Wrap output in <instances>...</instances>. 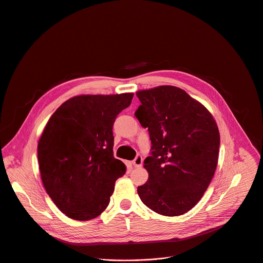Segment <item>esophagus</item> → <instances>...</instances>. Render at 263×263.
Wrapping results in <instances>:
<instances>
[{
	"label": "esophagus",
	"mask_w": 263,
	"mask_h": 263,
	"mask_svg": "<svg viewBox=\"0 0 263 263\" xmlns=\"http://www.w3.org/2000/svg\"><path fill=\"white\" fill-rule=\"evenodd\" d=\"M143 164V157L141 154H137V156L135 157V160L133 161V165L138 168V167H141Z\"/></svg>",
	"instance_id": "obj_1"
}]
</instances>
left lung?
Wrapping results in <instances>:
<instances>
[{"instance_id": "left-lung-1", "label": "left lung", "mask_w": 263, "mask_h": 263, "mask_svg": "<svg viewBox=\"0 0 263 263\" xmlns=\"http://www.w3.org/2000/svg\"><path fill=\"white\" fill-rule=\"evenodd\" d=\"M137 96L141 104L135 116L151 140L144 161L149 177L138 194L156 214L181 216L200 201L214 177L218 125L204 106L177 87L160 86Z\"/></svg>"}]
</instances>
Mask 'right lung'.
I'll list each match as a JSON object with an SVG mask.
<instances>
[{
	"label": "right lung",
	"instance_id": "1",
	"mask_svg": "<svg viewBox=\"0 0 263 263\" xmlns=\"http://www.w3.org/2000/svg\"><path fill=\"white\" fill-rule=\"evenodd\" d=\"M133 96H76L49 118L37 148L40 175L52 202L70 219L98 217L124 175L125 165L113 153V125Z\"/></svg>",
	"mask_w": 263,
	"mask_h": 263
}]
</instances>
